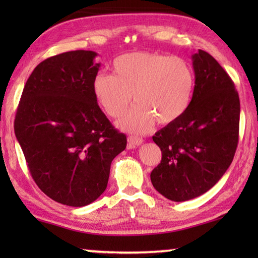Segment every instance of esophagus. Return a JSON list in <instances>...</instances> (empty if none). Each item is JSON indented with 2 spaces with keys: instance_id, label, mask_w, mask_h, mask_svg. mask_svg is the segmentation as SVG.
Instances as JSON below:
<instances>
[{
  "instance_id": "1",
  "label": "esophagus",
  "mask_w": 258,
  "mask_h": 258,
  "mask_svg": "<svg viewBox=\"0 0 258 258\" xmlns=\"http://www.w3.org/2000/svg\"><path fill=\"white\" fill-rule=\"evenodd\" d=\"M127 141H128V145H127L128 149H133V148L142 145L143 143V140L141 138H137V137H128Z\"/></svg>"
}]
</instances>
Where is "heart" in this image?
<instances>
[{
	"mask_svg": "<svg viewBox=\"0 0 258 258\" xmlns=\"http://www.w3.org/2000/svg\"><path fill=\"white\" fill-rule=\"evenodd\" d=\"M113 75L99 73L93 93L112 118L127 111L133 95L138 103L119 121L126 132L143 134L156 120L168 125L184 115L195 91V73L184 59L150 52L121 54L112 63Z\"/></svg>",
	"mask_w": 258,
	"mask_h": 258,
	"instance_id": "heart-1",
	"label": "heart"
}]
</instances>
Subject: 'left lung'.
Returning a JSON list of instances; mask_svg holds the SVG:
<instances>
[{"label": "left lung", "instance_id": "8db88e82", "mask_svg": "<svg viewBox=\"0 0 258 258\" xmlns=\"http://www.w3.org/2000/svg\"><path fill=\"white\" fill-rule=\"evenodd\" d=\"M195 91L181 118L152 140L161 150L150 174L155 189L172 202L204 195L230 167L238 146L240 101L230 76L203 50L192 54Z\"/></svg>", "mask_w": 258, "mask_h": 258}]
</instances>
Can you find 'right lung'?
<instances>
[{
  "mask_svg": "<svg viewBox=\"0 0 258 258\" xmlns=\"http://www.w3.org/2000/svg\"><path fill=\"white\" fill-rule=\"evenodd\" d=\"M94 51L42 61L26 82L15 133L34 181L54 202L86 206L106 190L126 135L113 128L93 93Z\"/></svg>",
  "mask_w": 258,
  "mask_h": 258,
  "instance_id": "right-lung-1",
  "label": "right lung"
}]
</instances>
